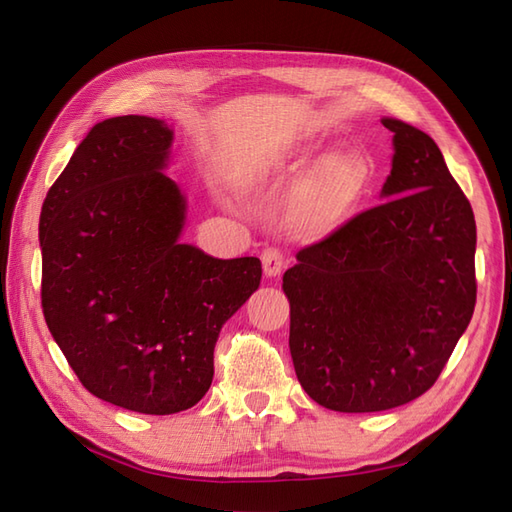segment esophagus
Returning <instances> with one entry per match:
<instances>
[{"label": "esophagus", "instance_id": "34e87169", "mask_svg": "<svg viewBox=\"0 0 512 512\" xmlns=\"http://www.w3.org/2000/svg\"><path fill=\"white\" fill-rule=\"evenodd\" d=\"M262 266L266 277H279L286 268V255L279 248H266L262 253Z\"/></svg>", "mask_w": 512, "mask_h": 512}]
</instances>
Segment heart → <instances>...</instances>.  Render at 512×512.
<instances>
[{"label": "heart", "instance_id": "heart-1", "mask_svg": "<svg viewBox=\"0 0 512 512\" xmlns=\"http://www.w3.org/2000/svg\"><path fill=\"white\" fill-rule=\"evenodd\" d=\"M317 156V149H299L284 162L266 160L250 169V178L264 180L275 171L299 176ZM367 160L356 151H334L314 165L292 195V220L310 235H323L343 224L369 187Z\"/></svg>", "mask_w": 512, "mask_h": 512}]
</instances>
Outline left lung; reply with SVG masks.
<instances>
[{
	"mask_svg": "<svg viewBox=\"0 0 512 512\" xmlns=\"http://www.w3.org/2000/svg\"><path fill=\"white\" fill-rule=\"evenodd\" d=\"M387 202L301 248L284 273L290 354L306 394L343 413L431 389L469 325L475 217L433 138L396 118Z\"/></svg>",
	"mask_w": 512,
	"mask_h": 512,
	"instance_id": "1",
	"label": "left lung"
}]
</instances>
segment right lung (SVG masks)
Masks as SVG:
<instances>
[{
	"instance_id": "obj_1",
	"label": "right lung",
	"mask_w": 512,
	"mask_h": 512,
	"mask_svg": "<svg viewBox=\"0 0 512 512\" xmlns=\"http://www.w3.org/2000/svg\"><path fill=\"white\" fill-rule=\"evenodd\" d=\"M171 140L158 118L96 123L39 217L52 339L90 394L149 416L202 400L222 325L262 281L257 257L180 244L187 200L162 173Z\"/></svg>"
}]
</instances>
